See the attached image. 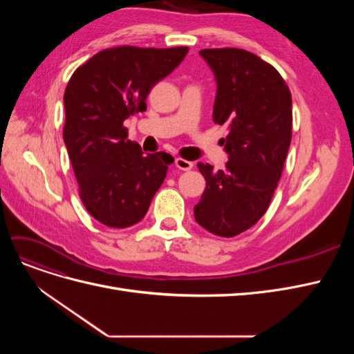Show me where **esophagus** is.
<instances>
[{"label": "esophagus", "mask_w": 354, "mask_h": 354, "mask_svg": "<svg viewBox=\"0 0 354 354\" xmlns=\"http://www.w3.org/2000/svg\"><path fill=\"white\" fill-rule=\"evenodd\" d=\"M174 164L178 169H183V171H189V169L194 168V162H190V160L183 159V158H176Z\"/></svg>", "instance_id": "1"}]
</instances>
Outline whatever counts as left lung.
<instances>
[{
    "mask_svg": "<svg viewBox=\"0 0 354 354\" xmlns=\"http://www.w3.org/2000/svg\"><path fill=\"white\" fill-rule=\"evenodd\" d=\"M199 55L216 75L212 121L229 125L221 138L229 160L214 171L198 164L207 180L195 220L223 238L259 221L270 205L292 137V99L269 63L241 48H205Z\"/></svg>",
    "mask_w": 354,
    "mask_h": 354,
    "instance_id": "8db88e82",
    "label": "left lung"
}]
</instances>
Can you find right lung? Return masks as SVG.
Returning <instances> with one entry per match:
<instances>
[{"instance_id": "right-lung-1", "label": "right lung", "mask_w": 354, "mask_h": 354, "mask_svg": "<svg viewBox=\"0 0 354 354\" xmlns=\"http://www.w3.org/2000/svg\"><path fill=\"white\" fill-rule=\"evenodd\" d=\"M187 51L112 47L72 73L63 95V140L84 207L104 226L125 229L140 221L174 162L165 152L145 155L127 138L124 121L146 111L153 85L173 72Z\"/></svg>"}]
</instances>
